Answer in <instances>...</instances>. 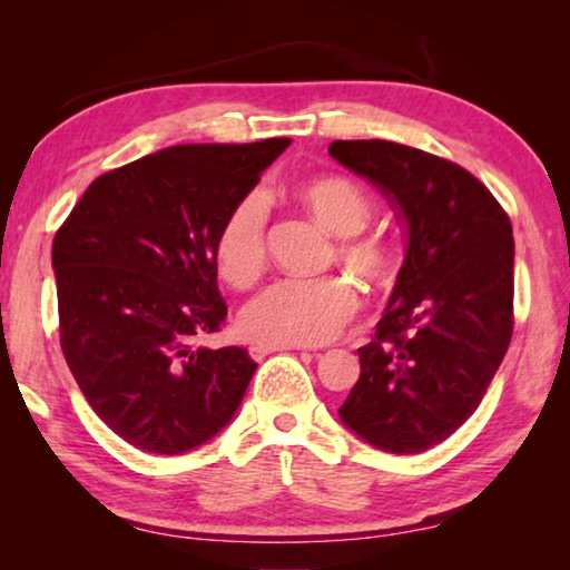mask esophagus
I'll return each instance as SVG.
<instances>
[{
    "instance_id": "obj_1",
    "label": "esophagus",
    "mask_w": 570,
    "mask_h": 570,
    "mask_svg": "<svg viewBox=\"0 0 570 570\" xmlns=\"http://www.w3.org/2000/svg\"><path fill=\"white\" fill-rule=\"evenodd\" d=\"M282 350H304V346H298V344H254L248 350V354L254 356L256 362H262L266 354H274V352H282Z\"/></svg>"
}]
</instances>
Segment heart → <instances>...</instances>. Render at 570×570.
Returning <instances> with one entry per match:
<instances>
[{"instance_id":"heart-1","label":"heart","mask_w":570,"mask_h":570,"mask_svg":"<svg viewBox=\"0 0 570 570\" xmlns=\"http://www.w3.org/2000/svg\"><path fill=\"white\" fill-rule=\"evenodd\" d=\"M298 198L320 224L340 240V258L354 274L382 278L390 268V250L377 238H360L372 216L364 190L342 176L308 180ZM268 198L250 190L230 210L216 238L220 276L234 286L254 284L266 264ZM356 312V292L340 276L282 278L266 286L240 308L238 326L258 344H322L330 342Z\"/></svg>"}]
</instances>
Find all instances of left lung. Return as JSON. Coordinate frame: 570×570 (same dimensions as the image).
Wrapping results in <instances>:
<instances>
[{"mask_svg": "<svg viewBox=\"0 0 570 570\" xmlns=\"http://www.w3.org/2000/svg\"><path fill=\"white\" fill-rule=\"evenodd\" d=\"M330 156L387 198L407 238L340 417L374 448L417 455L478 410L508 352L513 226L472 173L424 150L334 140Z\"/></svg>", "mask_w": 570, "mask_h": 570, "instance_id": "obj_1", "label": "left lung"}]
</instances>
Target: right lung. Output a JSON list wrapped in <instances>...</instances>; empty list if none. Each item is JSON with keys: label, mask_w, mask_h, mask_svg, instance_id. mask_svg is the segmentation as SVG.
Returning <instances> with one entry per match:
<instances>
[{"label": "right lung", "mask_w": 570, "mask_h": 570, "mask_svg": "<svg viewBox=\"0 0 570 570\" xmlns=\"http://www.w3.org/2000/svg\"><path fill=\"white\" fill-rule=\"evenodd\" d=\"M292 146H173L90 183L57 230L60 344L95 414L138 450L180 455L234 417L256 362L218 332L216 238Z\"/></svg>", "instance_id": "add662e5"}]
</instances>
